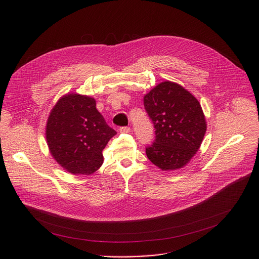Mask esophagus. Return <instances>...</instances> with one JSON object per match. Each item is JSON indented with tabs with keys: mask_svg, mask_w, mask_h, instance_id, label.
<instances>
[{
	"mask_svg": "<svg viewBox=\"0 0 259 259\" xmlns=\"http://www.w3.org/2000/svg\"><path fill=\"white\" fill-rule=\"evenodd\" d=\"M119 132L122 133V134H127V133L131 132V128H130L128 126H121V127L119 128Z\"/></svg>",
	"mask_w": 259,
	"mask_h": 259,
	"instance_id": "obj_1",
	"label": "esophagus"
}]
</instances>
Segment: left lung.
Returning <instances> with one entry per match:
<instances>
[{
    "label": "left lung",
    "instance_id": "left-lung-1",
    "mask_svg": "<svg viewBox=\"0 0 259 259\" xmlns=\"http://www.w3.org/2000/svg\"><path fill=\"white\" fill-rule=\"evenodd\" d=\"M144 105L155 128V140L146 148L148 159L162 170L184 167L206 132L199 102L181 84L165 80L144 97Z\"/></svg>",
    "mask_w": 259,
    "mask_h": 259
}]
</instances>
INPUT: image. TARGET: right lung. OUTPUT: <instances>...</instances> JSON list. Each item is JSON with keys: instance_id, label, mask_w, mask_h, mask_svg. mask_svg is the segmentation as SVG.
I'll return each instance as SVG.
<instances>
[{"instance_id": "obj_1", "label": "right lung", "mask_w": 259, "mask_h": 259, "mask_svg": "<svg viewBox=\"0 0 259 259\" xmlns=\"http://www.w3.org/2000/svg\"><path fill=\"white\" fill-rule=\"evenodd\" d=\"M116 132L89 96L68 94L50 112L46 139L52 156L73 175H92L104 162L103 150Z\"/></svg>"}]
</instances>
